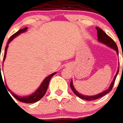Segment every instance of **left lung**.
<instances>
[{"label": "left lung", "mask_w": 123, "mask_h": 123, "mask_svg": "<svg viewBox=\"0 0 123 123\" xmlns=\"http://www.w3.org/2000/svg\"><path fill=\"white\" fill-rule=\"evenodd\" d=\"M96 30H97V33H98V40H99V42L102 43H104V44L109 46L111 48L114 49L117 51L118 55V50L117 45L115 43V42H114L108 35H107L106 33L104 32L101 28L97 27V28H96ZM118 72H119V69L118 70L117 72V74L115 75V76H114V78L113 81H112V83H111L109 89L106 90L105 91H104V92H102L101 93H99V94L96 95H93V96H86V95H83L79 93V92L74 89V87L73 85H72V80L71 82H70V87H71L72 91H73V92L74 93V94L76 95L79 98H81V99H85V100H89V101H91V100H95V99H99V98H102L103 96H104L105 95H106L107 93H108L110 91L112 90V87H113L114 86V82H115L116 78H117V74H118Z\"/></svg>", "instance_id": "1"}]
</instances>
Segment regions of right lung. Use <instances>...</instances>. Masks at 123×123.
<instances>
[{
  "label": "right lung",
  "instance_id": "add662e5",
  "mask_svg": "<svg viewBox=\"0 0 123 123\" xmlns=\"http://www.w3.org/2000/svg\"><path fill=\"white\" fill-rule=\"evenodd\" d=\"M27 30V28H24L21 29V30H18L17 32L15 33L14 34H13L11 37H10L9 39L8 40V42H7V44H6V46L5 47V54H4V57H3V61L5 60V57H6V50H7V48H8V44H9V43L11 41V40L13 39L15 37H16L17 35H19V34H21V33L24 32H25V30ZM56 74V72L55 73H53L51 75H49L48 76L46 79H44V80H43V83L40 85V87L37 89L33 94H32L31 95H29V96H25V97H19V96H18V95H16L14 93H13L12 91H11V94L13 95V96L14 98H15L16 99H17L18 101H19V102H24V103H34V102H38V100H40L41 98H43V96H44L45 93H46V91L47 90V89H48V86H49V81H50V80L51 79L52 77H53V75H55ZM3 81V80H2ZM7 87V86H6ZM7 89H8V87H7ZM8 91H11L9 89H8ZM9 93V92H8ZM11 96V95H10Z\"/></svg>",
  "mask_w": 123,
  "mask_h": 123
}]
</instances>
